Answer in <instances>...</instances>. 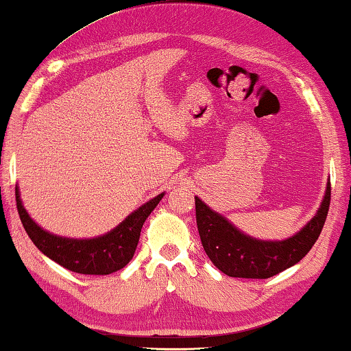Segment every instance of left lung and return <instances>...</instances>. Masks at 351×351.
Masks as SVG:
<instances>
[{"label":"left lung","mask_w":351,"mask_h":351,"mask_svg":"<svg viewBox=\"0 0 351 351\" xmlns=\"http://www.w3.org/2000/svg\"><path fill=\"white\" fill-rule=\"evenodd\" d=\"M194 200L199 237L215 266L228 277L269 278L294 266L311 250L328 215L331 185H326L317 215L297 234L285 241H260L247 237L199 197Z\"/></svg>","instance_id":"obj_1"}]
</instances>
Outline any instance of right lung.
<instances>
[{
	"label": "right lung",
	"mask_w": 351,
	"mask_h": 351,
	"mask_svg": "<svg viewBox=\"0 0 351 351\" xmlns=\"http://www.w3.org/2000/svg\"><path fill=\"white\" fill-rule=\"evenodd\" d=\"M165 194H158L141 205L107 234L93 239H70L56 237L40 228L21 205L19 188H15L16 210L26 233L37 249L68 271L85 275H108L123 269L135 254L141 227Z\"/></svg>",
	"instance_id": "obj_1"
}]
</instances>
